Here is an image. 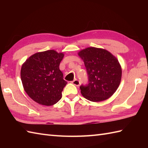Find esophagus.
<instances>
[{
    "mask_svg": "<svg viewBox=\"0 0 148 148\" xmlns=\"http://www.w3.org/2000/svg\"><path fill=\"white\" fill-rule=\"evenodd\" d=\"M72 84H74V85H76V86H79V85H80V81L78 80V79H75L73 81H72Z\"/></svg>",
    "mask_w": 148,
    "mask_h": 148,
    "instance_id": "34e87169",
    "label": "esophagus"
}]
</instances>
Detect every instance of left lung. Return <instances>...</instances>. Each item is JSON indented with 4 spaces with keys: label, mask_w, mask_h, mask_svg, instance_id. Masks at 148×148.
I'll use <instances>...</instances> for the list:
<instances>
[{
    "label": "left lung",
    "mask_w": 148,
    "mask_h": 148,
    "mask_svg": "<svg viewBox=\"0 0 148 148\" xmlns=\"http://www.w3.org/2000/svg\"><path fill=\"white\" fill-rule=\"evenodd\" d=\"M88 75V84L80 86L81 93L87 100L100 102L115 93L121 83L122 70L115 56L108 50L88 47L78 52Z\"/></svg>",
    "instance_id": "obj_1"
}]
</instances>
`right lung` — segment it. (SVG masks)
<instances>
[{
    "instance_id": "obj_1",
    "label": "right lung",
    "mask_w": 148,
    "mask_h": 148,
    "mask_svg": "<svg viewBox=\"0 0 148 148\" xmlns=\"http://www.w3.org/2000/svg\"><path fill=\"white\" fill-rule=\"evenodd\" d=\"M64 54L47 50L31 55L21 69L23 88L34 101L43 106H53L62 98L67 84L59 66Z\"/></svg>"
}]
</instances>
